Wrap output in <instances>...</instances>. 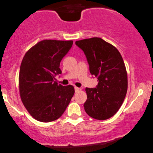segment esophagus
I'll use <instances>...</instances> for the list:
<instances>
[{"label":"esophagus","instance_id":"1","mask_svg":"<svg viewBox=\"0 0 153 153\" xmlns=\"http://www.w3.org/2000/svg\"><path fill=\"white\" fill-rule=\"evenodd\" d=\"M74 89H75V91H79L81 90V88H80L76 87V86H75V87H74Z\"/></svg>","mask_w":153,"mask_h":153}]
</instances>
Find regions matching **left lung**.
Returning a JSON list of instances; mask_svg holds the SVG:
<instances>
[{
	"label": "left lung",
	"instance_id": "1",
	"mask_svg": "<svg viewBox=\"0 0 153 153\" xmlns=\"http://www.w3.org/2000/svg\"><path fill=\"white\" fill-rule=\"evenodd\" d=\"M89 65L91 75L97 78L96 88H86L85 112L97 120H106L123 104L128 88L127 72L120 52L100 38L76 41Z\"/></svg>",
	"mask_w": 153,
	"mask_h": 153
}]
</instances>
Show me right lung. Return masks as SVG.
I'll return each mask as SVG.
<instances>
[{
	"mask_svg": "<svg viewBox=\"0 0 153 153\" xmlns=\"http://www.w3.org/2000/svg\"><path fill=\"white\" fill-rule=\"evenodd\" d=\"M73 45V41L43 40L25 53L19 71V91L30 115L41 122L59 118L74 94L73 85L55 81L61 74L60 62Z\"/></svg>",
	"mask_w": 153,
	"mask_h": 153,
	"instance_id": "right-lung-1",
	"label": "right lung"
}]
</instances>
